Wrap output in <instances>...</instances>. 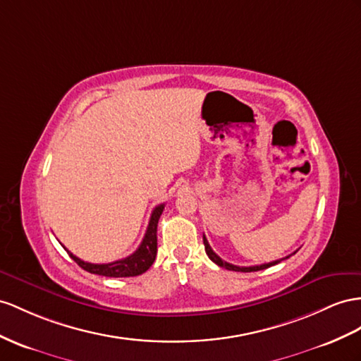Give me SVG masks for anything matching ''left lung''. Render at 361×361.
Segmentation results:
<instances>
[{
	"instance_id": "obj_1",
	"label": "left lung",
	"mask_w": 361,
	"mask_h": 361,
	"mask_svg": "<svg viewBox=\"0 0 361 361\" xmlns=\"http://www.w3.org/2000/svg\"><path fill=\"white\" fill-rule=\"evenodd\" d=\"M202 243H204V248H206V253H207V256L210 257V261H214L216 265H219V267H223V269H226V270H230V271H243V273H250V271H259V270H265V269H269V267H271V265H276V264H279L281 261H283V259H288V257L291 256H286V257H283V259H277V261H273V262H269V264H262V265H255V267H238V265H233V264H228V262H226V261H223L221 259V257L212 250V247L209 245V243H207V239H206V236L202 235ZM295 253V252H294ZM293 253V255H294Z\"/></svg>"
}]
</instances>
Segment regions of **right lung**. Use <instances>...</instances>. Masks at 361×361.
I'll return each mask as SVG.
<instances>
[{
	"instance_id": "1",
	"label": "right lung",
	"mask_w": 361,
	"mask_h": 361,
	"mask_svg": "<svg viewBox=\"0 0 361 361\" xmlns=\"http://www.w3.org/2000/svg\"><path fill=\"white\" fill-rule=\"evenodd\" d=\"M164 204H159L154 210L149 219V224H147L146 233L142 244L138 245L137 250L129 255L128 257H123V259H118L109 264H91L79 259L78 256L68 252L66 247L67 253L70 257L75 261L80 269H84L88 273L92 274H99V276H106V277H131V276H138L143 274L149 267L154 264L155 256H157V226H159V219L163 214Z\"/></svg>"
}]
</instances>
